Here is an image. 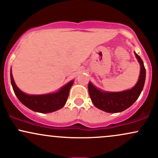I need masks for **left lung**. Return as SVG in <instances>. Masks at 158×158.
<instances>
[{"label":"left lung","mask_w":158,"mask_h":158,"mask_svg":"<svg viewBox=\"0 0 158 158\" xmlns=\"http://www.w3.org/2000/svg\"><path fill=\"white\" fill-rule=\"evenodd\" d=\"M135 55L139 62L141 69L138 82L131 89L121 92H103L95 88L91 82L88 83L90 98L97 108L111 113L121 112L129 108L137 100L145 84V68L141 58L136 53Z\"/></svg>","instance_id":"1"}]
</instances>
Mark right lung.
<instances>
[{
	"instance_id": "add662e5",
	"label": "right lung",
	"mask_w": 158,
	"mask_h": 158,
	"mask_svg": "<svg viewBox=\"0 0 158 158\" xmlns=\"http://www.w3.org/2000/svg\"><path fill=\"white\" fill-rule=\"evenodd\" d=\"M10 79L13 91L22 103L30 110L41 113H48L62 108L67 102L73 81L68 82L58 92L44 95H28L22 92L15 85L13 75L10 72Z\"/></svg>"
}]
</instances>
